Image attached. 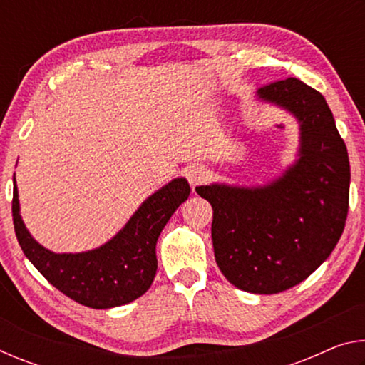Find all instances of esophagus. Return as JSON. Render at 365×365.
Masks as SVG:
<instances>
[{"mask_svg":"<svg viewBox=\"0 0 365 365\" xmlns=\"http://www.w3.org/2000/svg\"><path fill=\"white\" fill-rule=\"evenodd\" d=\"M206 170L201 168V165H190L187 169V178L191 187H197V185H201L202 182L206 180Z\"/></svg>","mask_w":365,"mask_h":365,"instance_id":"34e87169","label":"esophagus"}]
</instances>
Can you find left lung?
Instances as JSON below:
<instances>
[{
	"label": "left lung",
	"mask_w": 365,
	"mask_h": 365,
	"mask_svg": "<svg viewBox=\"0 0 365 365\" xmlns=\"http://www.w3.org/2000/svg\"><path fill=\"white\" fill-rule=\"evenodd\" d=\"M299 123L298 159L257 187H196L212 206L214 256L240 289L274 294L298 285L335 250L349 205V159L325 98L289 77L257 90Z\"/></svg>",
	"instance_id": "left-lung-1"
}]
</instances>
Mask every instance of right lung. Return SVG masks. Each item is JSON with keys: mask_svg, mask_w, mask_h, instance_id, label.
<instances>
[{"mask_svg": "<svg viewBox=\"0 0 365 365\" xmlns=\"http://www.w3.org/2000/svg\"><path fill=\"white\" fill-rule=\"evenodd\" d=\"M12 220L24 255L61 293L86 307L109 309L148 292L156 275V243L177 207L190 196L187 178L178 177L153 193L115 237L83 252H53L30 235L21 217L16 177Z\"/></svg>", "mask_w": 365, "mask_h": 365, "instance_id": "add662e5", "label": "right lung"}]
</instances>
